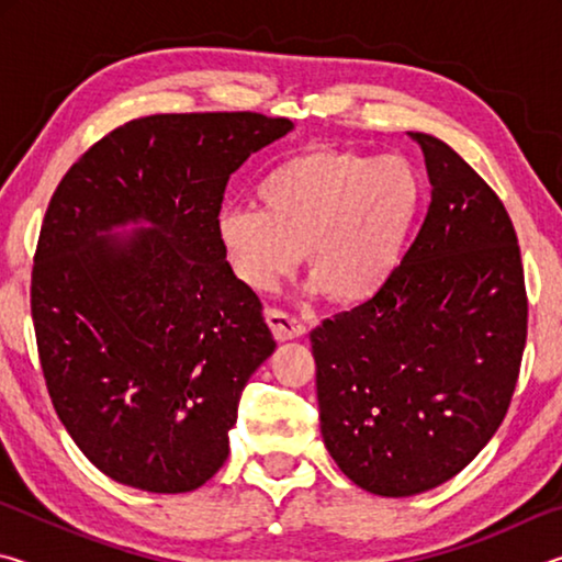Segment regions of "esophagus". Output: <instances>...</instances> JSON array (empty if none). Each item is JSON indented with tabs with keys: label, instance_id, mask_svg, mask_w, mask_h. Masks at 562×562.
Wrapping results in <instances>:
<instances>
[{
	"label": "esophagus",
	"instance_id": "esophagus-1",
	"mask_svg": "<svg viewBox=\"0 0 562 562\" xmlns=\"http://www.w3.org/2000/svg\"><path fill=\"white\" fill-rule=\"evenodd\" d=\"M265 319H268L272 335L278 341L297 339V337L304 335V331H307V327H304L297 317L290 315V312H282V310H274V307L265 312Z\"/></svg>",
	"mask_w": 562,
	"mask_h": 562
}]
</instances>
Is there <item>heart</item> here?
Wrapping results in <instances>:
<instances>
[{"instance_id":"obj_1","label":"heart","mask_w":562,"mask_h":562,"mask_svg":"<svg viewBox=\"0 0 562 562\" xmlns=\"http://www.w3.org/2000/svg\"><path fill=\"white\" fill-rule=\"evenodd\" d=\"M255 198L260 207L237 203L217 215V243L235 278L270 292L307 250L312 288L361 304L386 288L404 258L422 180L402 156L315 146L274 166Z\"/></svg>"}]
</instances>
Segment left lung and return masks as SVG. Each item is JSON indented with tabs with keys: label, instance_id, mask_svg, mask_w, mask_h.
Here are the masks:
<instances>
[{
	"label": "left lung",
	"instance_id": "left-lung-1",
	"mask_svg": "<svg viewBox=\"0 0 562 562\" xmlns=\"http://www.w3.org/2000/svg\"><path fill=\"white\" fill-rule=\"evenodd\" d=\"M431 203L376 297L310 331L322 439L359 488L416 496L463 471L508 412L528 331L516 231L475 170L429 133Z\"/></svg>",
	"mask_w": 562,
	"mask_h": 562
}]
</instances>
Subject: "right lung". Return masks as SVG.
Instances as JSON below:
<instances>
[{
	"mask_svg": "<svg viewBox=\"0 0 562 562\" xmlns=\"http://www.w3.org/2000/svg\"><path fill=\"white\" fill-rule=\"evenodd\" d=\"M292 128L156 113L103 136L54 190L32 270L40 361L74 443L123 486L195 491L231 453L243 389L278 345L217 215L235 170Z\"/></svg>",
	"mask_w": 562,
	"mask_h": 562,
	"instance_id": "obj_1",
	"label": "right lung"
}]
</instances>
